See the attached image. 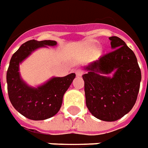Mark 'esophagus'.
I'll return each instance as SVG.
<instances>
[{
  "label": "esophagus",
  "mask_w": 148,
  "mask_h": 148,
  "mask_svg": "<svg viewBox=\"0 0 148 148\" xmlns=\"http://www.w3.org/2000/svg\"><path fill=\"white\" fill-rule=\"evenodd\" d=\"M76 74L77 76H81L83 75V71L81 69H77L76 71Z\"/></svg>",
  "instance_id": "1"
}]
</instances>
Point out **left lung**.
<instances>
[{"mask_svg":"<svg viewBox=\"0 0 148 148\" xmlns=\"http://www.w3.org/2000/svg\"><path fill=\"white\" fill-rule=\"evenodd\" d=\"M114 51L84 66L86 106L95 118L117 121L128 114L137 100L141 71L137 58L126 42L117 36L110 37ZM113 73L112 77L108 75Z\"/></svg>","mask_w":148,"mask_h":148,"instance_id":"left-lung-1","label":"left lung"}]
</instances>
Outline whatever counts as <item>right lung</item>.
Returning <instances> with one entry per match:
<instances>
[{
    "mask_svg": "<svg viewBox=\"0 0 148 148\" xmlns=\"http://www.w3.org/2000/svg\"><path fill=\"white\" fill-rule=\"evenodd\" d=\"M56 45L53 40H29L21 45L10 60L6 74L9 97L14 109L27 119L45 120L56 114L64 93L76 77L75 73L64 77L54 76L37 87L29 86L21 78L20 64L37 49Z\"/></svg>",
    "mask_w": 148,
    "mask_h": 148,
    "instance_id": "add662e5",
    "label": "right lung"
}]
</instances>
